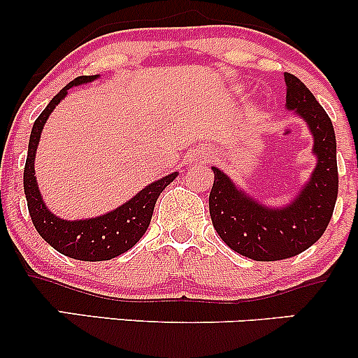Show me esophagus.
Returning <instances> with one entry per match:
<instances>
[{"label": "esophagus", "mask_w": 358, "mask_h": 358, "mask_svg": "<svg viewBox=\"0 0 358 358\" xmlns=\"http://www.w3.org/2000/svg\"><path fill=\"white\" fill-rule=\"evenodd\" d=\"M200 155H202V158L205 159V158H208V153H205V151H203V153H200Z\"/></svg>", "instance_id": "34e87169"}]
</instances>
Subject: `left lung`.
I'll list each match as a JSON object with an SVG mask.
<instances>
[{
  "label": "left lung",
  "instance_id": "1",
  "mask_svg": "<svg viewBox=\"0 0 358 358\" xmlns=\"http://www.w3.org/2000/svg\"><path fill=\"white\" fill-rule=\"evenodd\" d=\"M287 109H294L310 126L318 156L313 176L293 203L281 210L266 208L239 192L213 166L208 195L212 224L232 250L254 261H281L315 244L330 224L338 195L336 141L331 119L311 90L293 73H285Z\"/></svg>",
  "mask_w": 358,
  "mask_h": 358
}]
</instances>
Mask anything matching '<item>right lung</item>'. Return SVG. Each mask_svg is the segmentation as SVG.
<instances>
[{
  "label": "right lung",
  "instance_id": "1",
  "mask_svg": "<svg viewBox=\"0 0 358 358\" xmlns=\"http://www.w3.org/2000/svg\"><path fill=\"white\" fill-rule=\"evenodd\" d=\"M97 79V76H80L69 82L64 89L42 110L36 121L28 143V156L23 170V187L27 195L28 212L34 222L36 232L42 236L53 249L64 256L79 259V261H109L121 256L141 239L153 217L155 203L162 192L176 178V173L163 176L158 182L148 185L145 190L138 193L129 202L116 210L89 220H62L47 210L40 196L35 178V151L38 146L40 133L43 124L55 106L67 96L72 85L84 84Z\"/></svg>",
  "mask_w": 358,
  "mask_h": 358
}]
</instances>
